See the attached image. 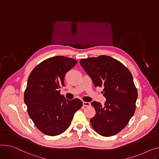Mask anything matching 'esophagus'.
Here are the masks:
<instances>
[{
  "instance_id": "34e87169",
  "label": "esophagus",
  "mask_w": 159,
  "mask_h": 159,
  "mask_svg": "<svg viewBox=\"0 0 159 159\" xmlns=\"http://www.w3.org/2000/svg\"><path fill=\"white\" fill-rule=\"evenodd\" d=\"M83 105L84 106V107H90V102H83Z\"/></svg>"
}]
</instances>
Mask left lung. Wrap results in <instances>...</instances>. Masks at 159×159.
Listing matches in <instances>:
<instances>
[{"label":"left lung","instance_id":"1","mask_svg":"<svg viewBox=\"0 0 159 159\" xmlns=\"http://www.w3.org/2000/svg\"><path fill=\"white\" fill-rule=\"evenodd\" d=\"M94 86L102 87L105 105L93 101L96 115L90 119L95 131L104 137L120 132L135 110L137 90L130 71L118 60L105 55L81 59L80 61Z\"/></svg>","mask_w":159,"mask_h":159}]
</instances>
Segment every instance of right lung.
I'll use <instances>...</instances> for the list:
<instances>
[{
    "label": "right lung",
    "mask_w": 159,
    "mask_h": 159,
    "mask_svg": "<svg viewBox=\"0 0 159 159\" xmlns=\"http://www.w3.org/2000/svg\"><path fill=\"white\" fill-rule=\"evenodd\" d=\"M77 60L61 56L47 59L31 72L24 92V102L34 125L47 135L66 130L76 111L82 107L79 99H66L60 94L64 78Z\"/></svg>",
    "instance_id": "add662e5"
}]
</instances>
